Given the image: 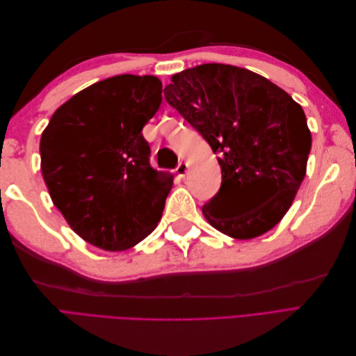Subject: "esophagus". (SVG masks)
I'll return each mask as SVG.
<instances>
[{
	"mask_svg": "<svg viewBox=\"0 0 356 356\" xmlns=\"http://www.w3.org/2000/svg\"><path fill=\"white\" fill-rule=\"evenodd\" d=\"M187 170H188V165L186 163V161H181V163L177 166V174H178V177H186V174H187Z\"/></svg>",
	"mask_w": 356,
	"mask_h": 356,
	"instance_id": "1",
	"label": "esophagus"
}]
</instances>
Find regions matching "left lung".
<instances>
[{
	"label": "left lung",
	"mask_w": 356,
	"mask_h": 356,
	"mask_svg": "<svg viewBox=\"0 0 356 356\" xmlns=\"http://www.w3.org/2000/svg\"><path fill=\"white\" fill-rule=\"evenodd\" d=\"M168 104L218 153L221 188L202 208L213 229L254 239L284 218L306 175L312 135L306 115L284 90L250 70L203 63L172 75ZM263 195L239 210V195Z\"/></svg>",
	"instance_id": "8db88e82"
}]
</instances>
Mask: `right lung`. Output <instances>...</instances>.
Wrapping results in <instances>:
<instances>
[{
	"instance_id": "right-lung-1",
	"label": "right lung",
	"mask_w": 356,
	"mask_h": 356,
	"mask_svg": "<svg viewBox=\"0 0 356 356\" xmlns=\"http://www.w3.org/2000/svg\"><path fill=\"white\" fill-rule=\"evenodd\" d=\"M154 75H115L75 93L40 141L41 172L70 227L104 251H124L161 218L174 175L149 165L143 127L161 104Z\"/></svg>"
}]
</instances>
